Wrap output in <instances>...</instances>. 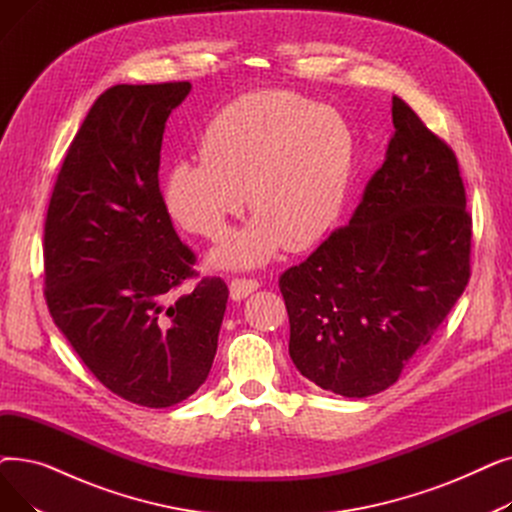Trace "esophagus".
<instances>
[{"mask_svg": "<svg viewBox=\"0 0 512 512\" xmlns=\"http://www.w3.org/2000/svg\"><path fill=\"white\" fill-rule=\"evenodd\" d=\"M261 284L257 280H247V278H234L230 282V297L232 301H242L247 299L249 294H253Z\"/></svg>", "mask_w": 512, "mask_h": 512, "instance_id": "esophagus-1", "label": "esophagus"}]
</instances>
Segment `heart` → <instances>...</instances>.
I'll return each mask as SVG.
<instances>
[{"instance_id": "b5f03b06", "label": "heart", "mask_w": 512, "mask_h": 512, "mask_svg": "<svg viewBox=\"0 0 512 512\" xmlns=\"http://www.w3.org/2000/svg\"><path fill=\"white\" fill-rule=\"evenodd\" d=\"M199 153L168 170L166 209L184 230L218 238L245 207L247 191L255 218L209 255L215 267L247 270L284 245L313 247L334 226L353 174L355 139L332 107L263 89L224 105L201 132Z\"/></svg>"}]
</instances>
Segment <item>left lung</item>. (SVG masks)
Wrapping results in <instances>:
<instances>
[{
  "instance_id": "obj_1",
  "label": "left lung",
  "mask_w": 512,
  "mask_h": 512,
  "mask_svg": "<svg viewBox=\"0 0 512 512\" xmlns=\"http://www.w3.org/2000/svg\"><path fill=\"white\" fill-rule=\"evenodd\" d=\"M392 124L351 222L280 278L292 363L346 398L390 388L469 282L471 218L456 157L396 95Z\"/></svg>"
}]
</instances>
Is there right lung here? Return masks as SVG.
<instances>
[{
	"mask_svg": "<svg viewBox=\"0 0 512 512\" xmlns=\"http://www.w3.org/2000/svg\"><path fill=\"white\" fill-rule=\"evenodd\" d=\"M191 83L116 85L93 103L53 186L45 299L76 355L114 394L172 407L207 380L228 303L220 278H191L159 191V153Z\"/></svg>",
	"mask_w": 512,
	"mask_h": 512,
	"instance_id": "add662e5",
	"label": "right lung"
}]
</instances>
